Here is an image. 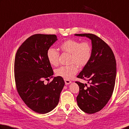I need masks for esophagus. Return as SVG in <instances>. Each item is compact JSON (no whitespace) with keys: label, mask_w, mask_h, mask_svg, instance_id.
I'll list each match as a JSON object with an SVG mask.
<instances>
[{"label":"esophagus","mask_w":129,"mask_h":129,"mask_svg":"<svg viewBox=\"0 0 129 129\" xmlns=\"http://www.w3.org/2000/svg\"><path fill=\"white\" fill-rule=\"evenodd\" d=\"M64 81H65V85H69V84H70V83H71L72 82H71V81L68 80V79H64Z\"/></svg>","instance_id":"esophagus-1"}]
</instances>
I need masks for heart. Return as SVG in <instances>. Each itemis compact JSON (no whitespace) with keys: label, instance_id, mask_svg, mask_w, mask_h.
<instances>
[{"label":"heart","instance_id":"obj_1","mask_svg":"<svg viewBox=\"0 0 129 129\" xmlns=\"http://www.w3.org/2000/svg\"><path fill=\"white\" fill-rule=\"evenodd\" d=\"M60 48L62 52L71 55L70 63L68 66H62L56 69L57 76L66 79H71L78 71L77 65L83 68L87 65L92 56V47L88 42H81L78 41L69 39L60 44ZM47 57L51 65L57 66L58 64L59 53L53 48H49L47 52Z\"/></svg>","mask_w":129,"mask_h":129}]
</instances>
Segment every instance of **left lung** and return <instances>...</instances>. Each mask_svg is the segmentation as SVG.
Wrapping results in <instances>:
<instances>
[{
    "label": "left lung",
    "instance_id": "obj_1",
    "mask_svg": "<svg viewBox=\"0 0 129 129\" xmlns=\"http://www.w3.org/2000/svg\"><path fill=\"white\" fill-rule=\"evenodd\" d=\"M91 41L92 56L77 77L87 79L89 85L76 82L79 87L77 97L79 108L85 113H95L102 110L111 98L115 85L116 62L110 47L92 34H76Z\"/></svg>",
    "mask_w": 129,
    "mask_h": 129
}]
</instances>
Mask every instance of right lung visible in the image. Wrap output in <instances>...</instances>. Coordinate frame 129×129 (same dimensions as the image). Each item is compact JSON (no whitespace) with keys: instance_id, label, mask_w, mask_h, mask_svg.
Listing matches in <instances>:
<instances>
[{"instance_id":"1","label":"right lung","mask_w":129,"mask_h":129,"mask_svg":"<svg viewBox=\"0 0 129 129\" xmlns=\"http://www.w3.org/2000/svg\"><path fill=\"white\" fill-rule=\"evenodd\" d=\"M57 41L56 35L34 34L18 48L15 60V78L18 93L27 106L37 113L50 112L57 106L65 82L53 77L47 52ZM53 78L47 85L44 79Z\"/></svg>"}]
</instances>
